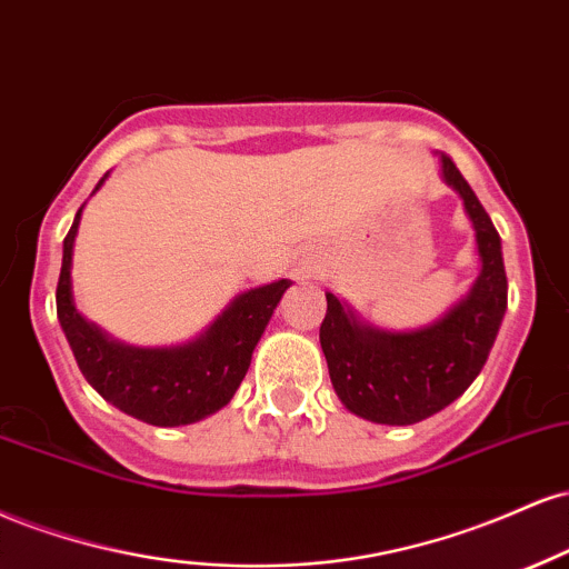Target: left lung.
Masks as SVG:
<instances>
[{"instance_id":"obj_1","label":"left lung","mask_w":569,"mask_h":569,"mask_svg":"<svg viewBox=\"0 0 569 569\" xmlns=\"http://www.w3.org/2000/svg\"><path fill=\"white\" fill-rule=\"evenodd\" d=\"M439 176L458 193L471 220L479 258L471 290L442 317L416 330H383L359 317L346 300L325 292L319 343L332 389L346 410L372 423L412 426L456 402L482 372L509 303L496 226L447 153H439Z\"/></svg>"}]
</instances>
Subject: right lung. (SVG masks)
I'll return each instance as SVG.
<instances>
[{
    "mask_svg": "<svg viewBox=\"0 0 569 569\" xmlns=\"http://www.w3.org/2000/svg\"><path fill=\"white\" fill-rule=\"evenodd\" d=\"M109 172L98 180L96 193ZM90 193V197H92ZM87 204V202H84ZM79 207L63 239V266L58 279V322L69 340L73 359L106 402L151 426H189L231 402L247 376L273 309L282 300L290 279L239 292L197 338L178 346H130L111 338L96 322L82 317L73 303L71 263L77 242Z\"/></svg>",
    "mask_w": 569,
    "mask_h": 569,
    "instance_id": "right-lung-1",
    "label": "right lung"
}]
</instances>
